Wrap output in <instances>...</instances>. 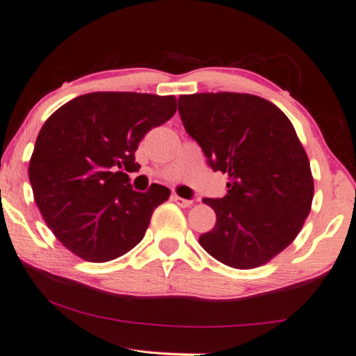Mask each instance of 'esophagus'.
Returning <instances> with one entry per match:
<instances>
[{
  "label": "esophagus",
  "instance_id": "34e87169",
  "mask_svg": "<svg viewBox=\"0 0 356 356\" xmlns=\"http://www.w3.org/2000/svg\"><path fill=\"white\" fill-rule=\"evenodd\" d=\"M171 200L176 204H179L180 208H188V207H192V200H185V198H182V197H179V195H172L171 197Z\"/></svg>",
  "mask_w": 356,
  "mask_h": 356
}]
</instances>
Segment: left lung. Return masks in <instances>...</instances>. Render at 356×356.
Here are the masks:
<instances>
[{"label":"left lung","mask_w":356,"mask_h":356,"mask_svg":"<svg viewBox=\"0 0 356 356\" xmlns=\"http://www.w3.org/2000/svg\"><path fill=\"white\" fill-rule=\"evenodd\" d=\"M179 114L227 195L204 198L216 224L200 245L235 269L266 264L293 242L312 209L309 159L289 118L248 93L180 95Z\"/></svg>","instance_id":"1"}]
</instances>
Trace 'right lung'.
I'll return each mask as SVG.
<instances>
[{
    "instance_id": "right-lung-1",
    "label": "right lung",
    "mask_w": 356,
    "mask_h": 356,
    "mask_svg": "<svg viewBox=\"0 0 356 356\" xmlns=\"http://www.w3.org/2000/svg\"><path fill=\"white\" fill-rule=\"evenodd\" d=\"M176 97L95 92L63 104L40 130L29 164L35 203L69 252L106 263L130 252L171 190L135 192L138 143L174 116Z\"/></svg>"
}]
</instances>
